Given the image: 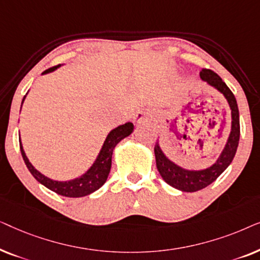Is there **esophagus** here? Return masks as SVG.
Listing matches in <instances>:
<instances>
[{
	"instance_id": "1",
	"label": "esophagus",
	"mask_w": 260,
	"mask_h": 260,
	"mask_svg": "<svg viewBox=\"0 0 260 260\" xmlns=\"http://www.w3.org/2000/svg\"><path fill=\"white\" fill-rule=\"evenodd\" d=\"M151 120V116L150 113L145 112V111H140L136 113V116L134 117V122L136 123H148Z\"/></svg>"
}]
</instances>
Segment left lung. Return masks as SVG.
Here are the masks:
<instances>
[{
  "mask_svg": "<svg viewBox=\"0 0 260 260\" xmlns=\"http://www.w3.org/2000/svg\"><path fill=\"white\" fill-rule=\"evenodd\" d=\"M200 77L202 80L207 81L209 85L214 86L216 90H219L226 97L230 104L231 111H232V129H231L226 147L222 150V154L220 155L218 161L205 170H186L176 166L175 163L169 161L166 157L161 148H159L158 142H156L154 151L156 157V167H157L159 175L170 186L182 191H198L209 186L212 182H214L225 172V169L231 165V162L233 161L238 144H239V110H238V104L233 92L223 83L221 78L215 72H213L212 70L204 69L200 72Z\"/></svg>",
  "mask_w": 260,
  "mask_h": 260,
  "instance_id": "1",
  "label": "left lung"
}]
</instances>
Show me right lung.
Instances as JSON below:
<instances>
[{"label":"right lung","instance_id":"obj_1","mask_svg":"<svg viewBox=\"0 0 260 260\" xmlns=\"http://www.w3.org/2000/svg\"><path fill=\"white\" fill-rule=\"evenodd\" d=\"M58 66H53L51 69L46 70L45 73L52 72L54 71ZM134 130V124L127 122L123 125H119L116 129H113L111 133L108 135L106 140L104 142L101 152H99L97 159L93 163V166L84 174L83 176L78 177V179L71 180V181H53L45 175H42L41 173H39L33 166L30 165V162L28 161L26 154H24L22 144H21L20 140V150L21 155H22L23 161L26 163L27 168L31 173L35 179H37L41 184H44L45 187H47L48 189H51L54 193L62 195V197L67 198H81L86 197V195L93 193L94 190H97L101 188L103 184L105 183L106 179H108L110 169H111V158H112V152L113 149L117 144L119 143L123 138L133 133Z\"/></svg>","mask_w":260,"mask_h":260}]
</instances>
